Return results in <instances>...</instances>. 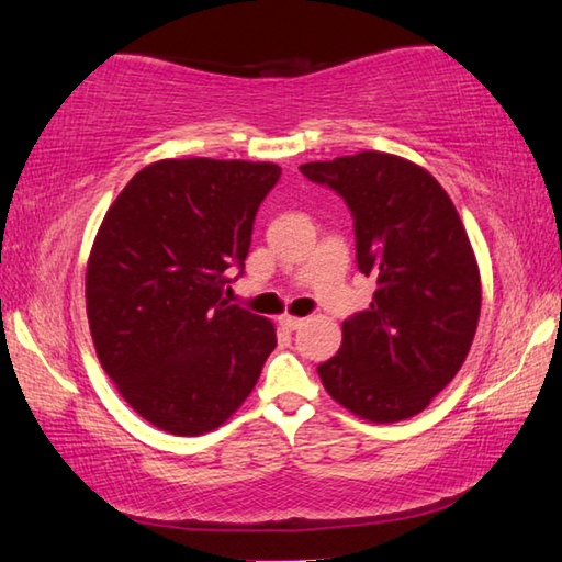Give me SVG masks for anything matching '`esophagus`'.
<instances>
[{
  "label": "esophagus",
  "instance_id": "esophagus-1",
  "mask_svg": "<svg viewBox=\"0 0 562 562\" xmlns=\"http://www.w3.org/2000/svg\"><path fill=\"white\" fill-rule=\"evenodd\" d=\"M278 322H280V326H284V329H290V331H294V329H300V326L304 324V319L302 316H294V314H280L278 316Z\"/></svg>",
  "mask_w": 562,
  "mask_h": 562
}]
</instances>
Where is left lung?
Returning a JSON list of instances; mask_svg holds the SVG:
<instances>
[{
    "label": "left lung",
    "mask_w": 562,
    "mask_h": 562,
    "mask_svg": "<svg viewBox=\"0 0 562 562\" xmlns=\"http://www.w3.org/2000/svg\"><path fill=\"white\" fill-rule=\"evenodd\" d=\"M300 169L349 203L359 270L379 282L371 307L341 324V349L316 371L361 420H407L472 349L482 278L464 223L440 181L405 157L369 149Z\"/></svg>",
    "instance_id": "left-lung-1"
}]
</instances>
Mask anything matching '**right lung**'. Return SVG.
<instances>
[{
  "label": "right lung",
  "mask_w": 562,
  "mask_h": 562,
  "mask_svg": "<svg viewBox=\"0 0 562 562\" xmlns=\"http://www.w3.org/2000/svg\"><path fill=\"white\" fill-rule=\"evenodd\" d=\"M278 179L272 161L159 159L100 223L86 270L90 336L120 395L159 430H216L278 346L270 319L223 300Z\"/></svg>",
  "instance_id": "1"
}]
</instances>
